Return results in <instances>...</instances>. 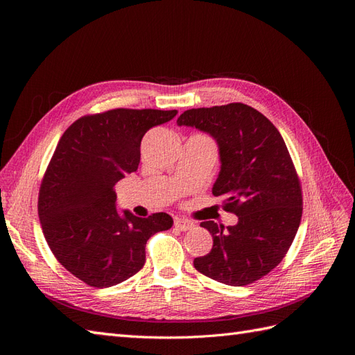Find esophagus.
I'll return each instance as SVG.
<instances>
[{"label": "esophagus", "mask_w": 355, "mask_h": 355, "mask_svg": "<svg viewBox=\"0 0 355 355\" xmlns=\"http://www.w3.org/2000/svg\"><path fill=\"white\" fill-rule=\"evenodd\" d=\"M175 227L180 231H189L196 227L194 222H191L188 219H176L175 220Z\"/></svg>", "instance_id": "esophagus-1"}]
</instances>
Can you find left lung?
I'll use <instances>...</instances> for the list:
<instances>
[{"mask_svg":"<svg viewBox=\"0 0 355 355\" xmlns=\"http://www.w3.org/2000/svg\"><path fill=\"white\" fill-rule=\"evenodd\" d=\"M178 124L216 139L222 166L213 196L239 216L227 230L201 222L213 247L196 257V270L228 286L252 284L283 261L302 218V187L288 149L263 114L239 102L188 110Z\"/></svg>","mask_w":355,"mask_h":355,"instance_id":"left-lung-1","label":"left lung"}]
</instances>
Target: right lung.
<instances>
[{"label": "right lung", "instance_id": "1", "mask_svg": "<svg viewBox=\"0 0 355 355\" xmlns=\"http://www.w3.org/2000/svg\"><path fill=\"white\" fill-rule=\"evenodd\" d=\"M176 114L116 108L84 115L62 135L41 180L38 214L51 253L87 286L133 277L145 265L149 237L173 225L163 211L120 214L114 185L137 170L144 135Z\"/></svg>", "mask_w": 355, "mask_h": 355}]
</instances>
